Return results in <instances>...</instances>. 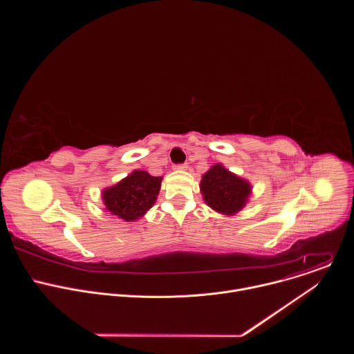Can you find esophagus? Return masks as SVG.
I'll list each match as a JSON object with an SVG mask.
<instances>
[{"mask_svg":"<svg viewBox=\"0 0 354 354\" xmlns=\"http://www.w3.org/2000/svg\"><path fill=\"white\" fill-rule=\"evenodd\" d=\"M186 168H187L186 164H175L174 165V169H176V171H185Z\"/></svg>","mask_w":354,"mask_h":354,"instance_id":"34e87169","label":"esophagus"}]
</instances>
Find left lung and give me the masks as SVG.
I'll use <instances>...</instances> for the list:
<instances>
[{"instance_id":"left-lung-1","label":"left lung","mask_w":354,"mask_h":354,"mask_svg":"<svg viewBox=\"0 0 354 354\" xmlns=\"http://www.w3.org/2000/svg\"><path fill=\"white\" fill-rule=\"evenodd\" d=\"M200 189L206 203L216 212L224 214L239 212L250 193V186L246 180L231 174L220 164L205 174Z\"/></svg>"}]
</instances>
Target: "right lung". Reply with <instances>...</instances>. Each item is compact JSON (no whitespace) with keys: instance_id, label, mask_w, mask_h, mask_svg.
<instances>
[{"instance_id":"obj_1","label":"right lung","mask_w":354,"mask_h":354,"mask_svg":"<svg viewBox=\"0 0 354 354\" xmlns=\"http://www.w3.org/2000/svg\"><path fill=\"white\" fill-rule=\"evenodd\" d=\"M162 178L151 176L145 171H134L118 185L104 190L106 209L124 221L141 217L156 203Z\"/></svg>"}]
</instances>
